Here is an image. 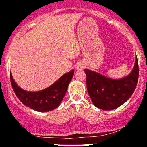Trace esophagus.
<instances>
[{"instance_id": "34e87169", "label": "esophagus", "mask_w": 147, "mask_h": 147, "mask_svg": "<svg viewBox=\"0 0 147 147\" xmlns=\"http://www.w3.org/2000/svg\"><path fill=\"white\" fill-rule=\"evenodd\" d=\"M84 67V65L83 64V63H79V64L77 65L76 69H83Z\"/></svg>"}]
</instances>
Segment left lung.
<instances>
[{"mask_svg": "<svg viewBox=\"0 0 147 147\" xmlns=\"http://www.w3.org/2000/svg\"><path fill=\"white\" fill-rule=\"evenodd\" d=\"M84 72L88 93L94 105L104 110H112L124 104L135 91L138 80V62L136 58L132 72L119 80L108 78L86 69Z\"/></svg>", "mask_w": 147, "mask_h": 147, "instance_id": "1", "label": "left lung"}]
</instances>
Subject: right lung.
<instances>
[{
  "mask_svg": "<svg viewBox=\"0 0 147 147\" xmlns=\"http://www.w3.org/2000/svg\"><path fill=\"white\" fill-rule=\"evenodd\" d=\"M74 70L61 76L52 86L39 92H28L20 89L10 73V81L16 96L24 105L38 112H49L60 105L66 95Z\"/></svg>",
  "mask_w": 147,
  "mask_h": 147,
  "instance_id": "1",
  "label": "right lung"
}]
</instances>
